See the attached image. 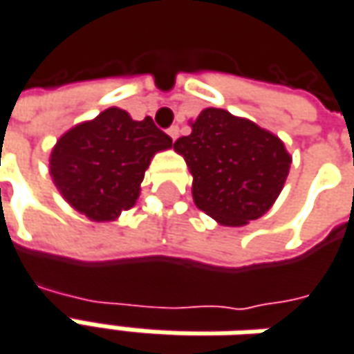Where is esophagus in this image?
I'll return each mask as SVG.
<instances>
[{"instance_id": "obj_1", "label": "esophagus", "mask_w": 354, "mask_h": 354, "mask_svg": "<svg viewBox=\"0 0 354 354\" xmlns=\"http://www.w3.org/2000/svg\"><path fill=\"white\" fill-rule=\"evenodd\" d=\"M168 135L172 137V140H176L178 135H180V127H178V125H172V127L168 129Z\"/></svg>"}]
</instances>
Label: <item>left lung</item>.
<instances>
[{
  "instance_id": "1",
  "label": "left lung",
  "mask_w": 354,
  "mask_h": 354,
  "mask_svg": "<svg viewBox=\"0 0 354 354\" xmlns=\"http://www.w3.org/2000/svg\"><path fill=\"white\" fill-rule=\"evenodd\" d=\"M174 151L194 176L196 205L221 225H245L266 214L292 165L276 135L217 107L201 111Z\"/></svg>"
}]
</instances>
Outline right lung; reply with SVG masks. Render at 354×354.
Returning a JSON list of instances; mask_svg holds the SVG:
<instances>
[{"mask_svg": "<svg viewBox=\"0 0 354 354\" xmlns=\"http://www.w3.org/2000/svg\"><path fill=\"white\" fill-rule=\"evenodd\" d=\"M172 139L153 123L109 107L56 140L50 176L62 198L92 221H113L135 205L154 153Z\"/></svg>", "mask_w": 354, "mask_h": 354, "instance_id": "1", "label": "right lung"}]
</instances>
